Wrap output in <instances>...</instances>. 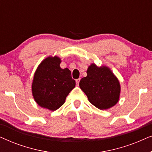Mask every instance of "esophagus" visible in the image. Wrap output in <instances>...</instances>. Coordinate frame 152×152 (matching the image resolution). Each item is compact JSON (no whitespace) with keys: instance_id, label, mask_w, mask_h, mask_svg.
<instances>
[{"instance_id":"esophagus-1","label":"esophagus","mask_w":152,"mask_h":152,"mask_svg":"<svg viewBox=\"0 0 152 152\" xmlns=\"http://www.w3.org/2000/svg\"><path fill=\"white\" fill-rule=\"evenodd\" d=\"M80 78H79V79H77L76 80V84L77 85H79V83H80Z\"/></svg>"}]
</instances>
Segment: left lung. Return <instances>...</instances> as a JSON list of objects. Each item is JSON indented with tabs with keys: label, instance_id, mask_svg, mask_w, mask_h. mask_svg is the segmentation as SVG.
I'll list each match as a JSON object with an SVG mask.
<instances>
[{
	"label": "left lung",
	"instance_id": "8db88e82",
	"mask_svg": "<svg viewBox=\"0 0 152 152\" xmlns=\"http://www.w3.org/2000/svg\"><path fill=\"white\" fill-rule=\"evenodd\" d=\"M87 76L81 79L80 87L90 102L97 109H108L119 100L120 85L117 77L107 66H88Z\"/></svg>",
	"mask_w": 152,
	"mask_h": 152
}]
</instances>
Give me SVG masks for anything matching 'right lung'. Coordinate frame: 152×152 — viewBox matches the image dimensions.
Segmentation results:
<instances>
[{"label": "right lung", "instance_id": "obj_1", "mask_svg": "<svg viewBox=\"0 0 152 152\" xmlns=\"http://www.w3.org/2000/svg\"><path fill=\"white\" fill-rule=\"evenodd\" d=\"M58 57H48L39 64L32 85V95L40 107L55 111L65 102L69 93L75 86L68 68L60 67Z\"/></svg>", "mask_w": 152, "mask_h": 152}]
</instances>
